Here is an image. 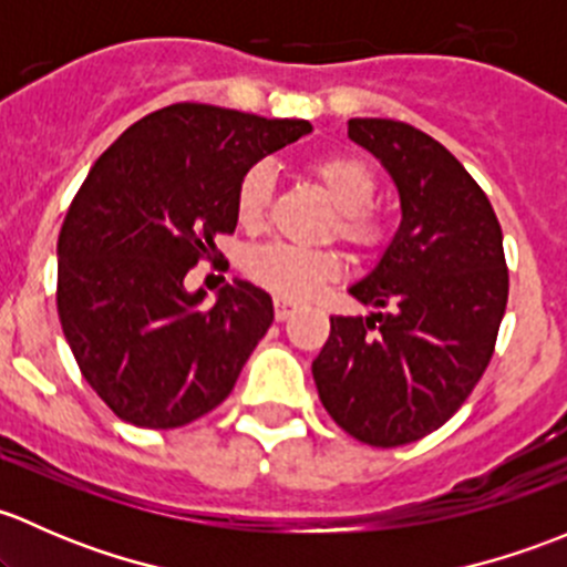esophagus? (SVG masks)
<instances>
[{
    "mask_svg": "<svg viewBox=\"0 0 567 567\" xmlns=\"http://www.w3.org/2000/svg\"><path fill=\"white\" fill-rule=\"evenodd\" d=\"M293 310H296L293 301L274 299V318H277V320H288L290 316H293Z\"/></svg>",
    "mask_w": 567,
    "mask_h": 567,
    "instance_id": "34e87169",
    "label": "esophagus"
}]
</instances>
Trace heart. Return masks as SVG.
Listing matches in <instances>:
<instances>
[{
    "label": "heart",
    "instance_id": "1",
    "mask_svg": "<svg viewBox=\"0 0 567 567\" xmlns=\"http://www.w3.org/2000/svg\"><path fill=\"white\" fill-rule=\"evenodd\" d=\"M329 199L331 216L326 236H337L359 255H381L392 241V221L373 205L375 173L362 158L346 153L312 158L307 167ZM274 194V177L266 164H251L236 188V216L244 227H260ZM247 274L260 288L282 299H307L342 274V257L334 249H296L288 244H262L247 255Z\"/></svg>",
    "mask_w": 567,
    "mask_h": 567
}]
</instances>
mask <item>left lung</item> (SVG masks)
<instances>
[{"instance_id":"obj_1","label":"left lung","mask_w":567,"mask_h":567,"mask_svg":"<svg viewBox=\"0 0 567 567\" xmlns=\"http://www.w3.org/2000/svg\"><path fill=\"white\" fill-rule=\"evenodd\" d=\"M348 136L381 158L400 192V230L351 288L390 312L331 318L312 375L342 431L400 447L442 427L483 379L511 277L488 197L442 142L381 117L348 120Z\"/></svg>"}]
</instances>
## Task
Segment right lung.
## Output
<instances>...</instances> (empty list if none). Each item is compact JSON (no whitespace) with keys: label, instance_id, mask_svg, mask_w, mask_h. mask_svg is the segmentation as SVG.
Listing matches in <instances>:
<instances>
[{"label":"right lung","instance_id":"obj_1","mask_svg":"<svg viewBox=\"0 0 567 567\" xmlns=\"http://www.w3.org/2000/svg\"><path fill=\"white\" fill-rule=\"evenodd\" d=\"M310 131L186 101L136 120L93 164L56 241V312L114 416L169 431L233 392L271 326V296L233 282L203 307L183 279L203 260L219 266L214 241L236 230L241 175Z\"/></svg>","mask_w":567,"mask_h":567}]
</instances>
